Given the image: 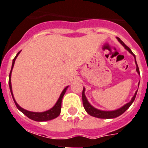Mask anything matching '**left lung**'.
<instances>
[{
	"label": "left lung",
	"mask_w": 148,
	"mask_h": 148,
	"mask_svg": "<svg viewBox=\"0 0 148 148\" xmlns=\"http://www.w3.org/2000/svg\"><path fill=\"white\" fill-rule=\"evenodd\" d=\"M117 39H118V41H119V42L123 45V46H124V47H125V49H126L127 51H129V53H131L134 56V57H135V63H136V70H137V72L138 73V74H140V73H139V68L138 66L137 63H136V60H135V54L132 52L131 49H130L128 46H126L125 44L123 43V41H121L119 38H117ZM137 91L135 92L134 97H133L132 99V101H130L129 103H126L125 106H123V107H121V108L116 110L103 111V110H99L96 109V108L92 107V106L88 103V101H87V99H86V97H85V88H83V91H82L83 106H84V108H85V110H86V112L88 113L89 115L92 116L97 117V118H101V119H112V118H116V117L120 116L121 114H123V113H124V112H125V111L126 110L130 107V106H131L132 103H133V101H135L136 95H137Z\"/></svg>",
	"instance_id": "1"
}]
</instances>
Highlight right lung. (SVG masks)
<instances>
[{
	"label": "right lung",
	"mask_w": 148,
	"mask_h": 148,
	"mask_svg": "<svg viewBox=\"0 0 148 148\" xmlns=\"http://www.w3.org/2000/svg\"><path fill=\"white\" fill-rule=\"evenodd\" d=\"M20 53V51L18 52V53L16 54L15 57H14V59L13 60V64H12V68H11L10 73L9 75V86H10V92L11 95H12V97H13V101H14V103H15L16 106L19 110L21 111L22 113H24L25 116L27 117H29V119H32V120L35 121H38V122H42V121H47V120H51V119H53L55 118H57L58 116L60 114V111H61V103H62V99H63V95L65 94L67 88L68 86L64 88V90L63 91V92L61 93L59 99H58V101L56 103V104L54 105V107L53 108H51V110L47 111H45V112H43V113H35V112H30V111H28L26 110L23 109L22 107H20L19 105L17 104V103L16 102L15 99L13 97V92H12V87H11V81H10V78H11V73H12V69H13V67L14 66V63H15V60L16 59V57H18V55L19 53Z\"/></svg>",
	"instance_id": "obj_1"
}]
</instances>
